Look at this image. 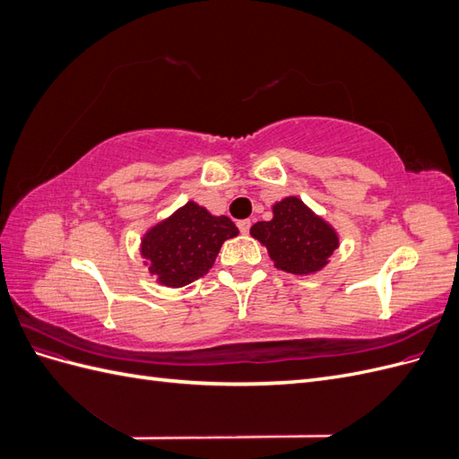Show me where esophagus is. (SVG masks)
<instances>
[{"label": "esophagus", "mask_w": 459, "mask_h": 459, "mask_svg": "<svg viewBox=\"0 0 459 459\" xmlns=\"http://www.w3.org/2000/svg\"><path fill=\"white\" fill-rule=\"evenodd\" d=\"M238 228H239V231H241L243 235H247L248 230H251V220H241V221H238Z\"/></svg>", "instance_id": "34e87169"}]
</instances>
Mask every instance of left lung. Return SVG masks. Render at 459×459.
<instances>
[{"label":"left lung","mask_w":459,"mask_h":459,"mask_svg":"<svg viewBox=\"0 0 459 459\" xmlns=\"http://www.w3.org/2000/svg\"><path fill=\"white\" fill-rule=\"evenodd\" d=\"M272 220L256 221L251 235L260 241L277 270L295 275L322 272L339 248V233L299 197L272 206Z\"/></svg>","instance_id":"left-lung-1"}]
</instances>
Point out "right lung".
<instances>
[{
  "label": "right lung",
  "instance_id": "obj_1",
  "mask_svg": "<svg viewBox=\"0 0 459 459\" xmlns=\"http://www.w3.org/2000/svg\"><path fill=\"white\" fill-rule=\"evenodd\" d=\"M238 235L228 216H214L187 201L143 233L140 255L159 285L178 289L208 273L224 241Z\"/></svg>",
  "mask_w": 459,
  "mask_h": 459
}]
</instances>
